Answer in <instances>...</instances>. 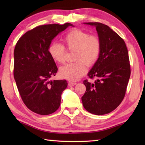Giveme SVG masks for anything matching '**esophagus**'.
<instances>
[{"label": "esophagus", "instance_id": "obj_1", "mask_svg": "<svg viewBox=\"0 0 145 145\" xmlns=\"http://www.w3.org/2000/svg\"><path fill=\"white\" fill-rule=\"evenodd\" d=\"M77 84V83L75 82H72V81H70L68 82V86H69L70 87L71 86H75Z\"/></svg>", "mask_w": 145, "mask_h": 145}]
</instances>
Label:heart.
Wrapping results in <instances>:
<instances>
[{"mask_svg":"<svg viewBox=\"0 0 145 145\" xmlns=\"http://www.w3.org/2000/svg\"><path fill=\"white\" fill-rule=\"evenodd\" d=\"M66 46L69 50H75L74 61L59 68L61 77L77 80L87 72L88 66H93L99 59L101 52V41L96 34H89L81 29H75L64 37ZM48 54L56 63L65 62L66 48L59 43L54 42L48 46Z\"/></svg>","mask_w":145,"mask_h":145,"instance_id":"obj_1","label":"heart"}]
</instances>
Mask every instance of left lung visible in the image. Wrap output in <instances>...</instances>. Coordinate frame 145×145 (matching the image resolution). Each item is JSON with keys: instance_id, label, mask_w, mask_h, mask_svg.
<instances>
[{"instance_id": "1", "label": "left lung", "mask_w": 145, "mask_h": 145, "mask_svg": "<svg viewBox=\"0 0 145 145\" xmlns=\"http://www.w3.org/2000/svg\"><path fill=\"white\" fill-rule=\"evenodd\" d=\"M95 25L101 41L99 59L88 75L94 82L83 81L86 91L82 97L87 111L103 115L114 111L125 95L131 76L128 50L124 40L109 26L99 22L86 23Z\"/></svg>"}]
</instances>
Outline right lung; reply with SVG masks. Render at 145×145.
<instances>
[{
	"label": "right lung",
	"instance_id": "1",
	"mask_svg": "<svg viewBox=\"0 0 145 145\" xmlns=\"http://www.w3.org/2000/svg\"><path fill=\"white\" fill-rule=\"evenodd\" d=\"M72 24H46L36 27L22 36L14 50L13 75L23 102L35 113L48 115L57 111L66 80L49 78L57 67L48 54V46L57 34Z\"/></svg>",
	"mask_w": 145,
	"mask_h": 145
}]
</instances>
